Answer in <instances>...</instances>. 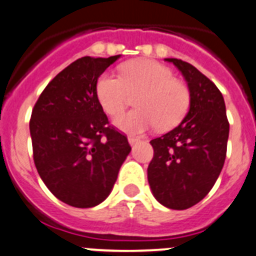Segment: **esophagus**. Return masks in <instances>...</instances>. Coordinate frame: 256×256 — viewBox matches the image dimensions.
<instances>
[{
    "instance_id": "esophagus-1",
    "label": "esophagus",
    "mask_w": 256,
    "mask_h": 256,
    "mask_svg": "<svg viewBox=\"0 0 256 256\" xmlns=\"http://www.w3.org/2000/svg\"><path fill=\"white\" fill-rule=\"evenodd\" d=\"M128 142H130L131 145H134V144H135V142H139V138H135V136H128Z\"/></svg>"
}]
</instances>
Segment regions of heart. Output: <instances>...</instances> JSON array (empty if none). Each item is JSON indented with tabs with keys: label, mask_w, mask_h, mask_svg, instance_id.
<instances>
[{
	"label": "heart",
	"mask_w": 256,
	"mask_h": 256,
	"mask_svg": "<svg viewBox=\"0 0 256 256\" xmlns=\"http://www.w3.org/2000/svg\"><path fill=\"white\" fill-rule=\"evenodd\" d=\"M136 93H140L135 100L138 108L114 121L128 134H142L156 125L160 130L174 128L190 107L188 86L174 79L171 68L152 60L128 62L120 68V76L104 72L96 80V100L112 117L125 110L130 94Z\"/></svg>",
	"instance_id": "obj_1"
}]
</instances>
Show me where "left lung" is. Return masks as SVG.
<instances>
[{
  "instance_id": "1",
  "label": "left lung",
  "mask_w": 256,
  "mask_h": 256,
  "mask_svg": "<svg viewBox=\"0 0 256 256\" xmlns=\"http://www.w3.org/2000/svg\"><path fill=\"white\" fill-rule=\"evenodd\" d=\"M184 75L190 110L182 122L150 142L154 149L148 181L154 196L167 208L195 206L214 186L224 164L230 124L222 93L188 62L166 58Z\"/></svg>"
}]
</instances>
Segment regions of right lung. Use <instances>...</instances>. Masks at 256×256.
I'll list each match as a JSON object with an SVG mask.
<instances>
[{"instance_id": "1", "label": "right lung", "mask_w": 256, "mask_h": 256, "mask_svg": "<svg viewBox=\"0 0 256 256\" xmlns=\"http://www.w3.org/2000/svg\"><path fill=\"white\" fill-rule=\"evenodd\" d=\"M120 56H85L57 74L32 111L33 160L57 199L92 208L110 195L131 146L110 125L96 100V84Z\"/></svg>"}]
</instances>
